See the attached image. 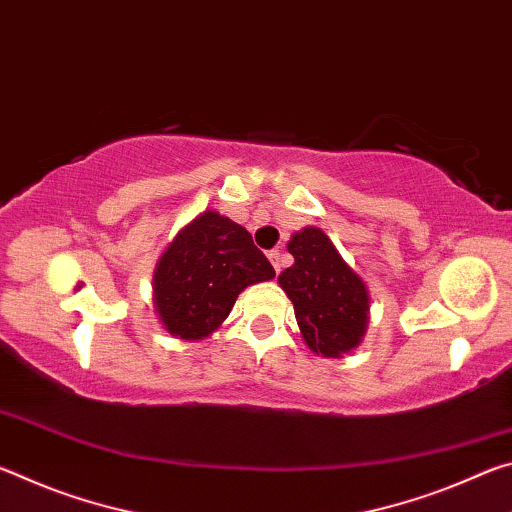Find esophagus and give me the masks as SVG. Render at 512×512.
Returning <instances> with one entry per match:
<instances>
[{
    "instance_id": "esophagus-1",
    "label": "esophagus",
    "mask_w": 512,
    "mask_h": 512,
    "mask_svg": "<svg viewBox=\"0 0 512 512\" xmlns=\"http://www.w3.org/2000/svg\"><path fill=\"white\" fill-rule=\"evenodd\" d=\"M280 255H282V253H280V250H277V248H273L271 253H268V259H271L275 273L282 271V257H280Z\"/></svg>"
}]
</instances>
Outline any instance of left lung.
<instances>
[{
  "instance_id": "obj_1",
  "label": "left lung",
  "mask_w": 512,
  "mask_h": 512,
  "mask_svg": "<svg viewBox=\"0 0 512 512\" xmlns=\"http://www.w3.org/2000/svg\"><path fill=\"white\" fill-rule=\"evenodd\" d=\"M287 248L293 266L284 268L277 284L296 311L302 341L318 357L350 354L368 329L366 282L316 225L298 230Z\"/></svg>"
}]
</instances>
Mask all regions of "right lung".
Returning <instances> with one entry per match:
<instances>
[{"label":"right lung","instance_id":"obj_1","mask_svg":"<svg viewBox=\"0 0 512 512\" xmlns=\"http://www.w3.org/2000/svg\"><path fill=\"white\" fill-rule=\"evenodd\" d=\"M273 277L244 225L205 210L178 230L155 264V316L173 339L203 341L228 318L241 291Z\"/></svg>","mask_w":512,"mask_h":512}]
</instances>
